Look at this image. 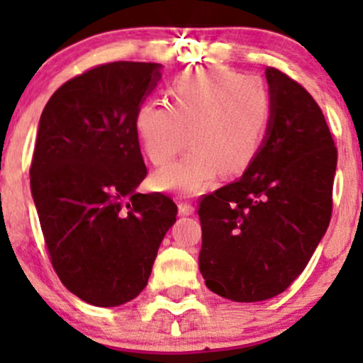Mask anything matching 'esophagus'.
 <instances>
[{"label": "esophagus", "instance_id": "1", "mask_svg": "<svg viewBox=\"0 0 363 363\" xmlns=\"http://www.w3.org/2000/svg\"><path fill=\"white\" fill-rule=\"evenodd\" d=\"M179 215L181 216H187V215H193L194 213V206L187 201H179Z\"/></svg>", "mask_w": 363, "mask_h": 363}]
</instances>
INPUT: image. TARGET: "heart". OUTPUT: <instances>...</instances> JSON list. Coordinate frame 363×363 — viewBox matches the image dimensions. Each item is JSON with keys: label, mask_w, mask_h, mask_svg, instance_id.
Returning a JSON list of instances; mask_svg holds the SVG:
<instances>
[{"label": "heart", "mask_w": 363, "mask_h": 363, "mask_svg": "<svg viewBox=\"0 0 363 363\" xmlns=\"http://www.w3.org/2000/svg\"><path fill=\"white\" fill-rule=\"evenodd\" d=\"M170 106L148 101L136 109L135 131L150 162L165 165L153 186L176 194L205 191L222 176L242 174L259 152L272 118V101L261 82L223 68L179 74L169 89Z\"/></svg>", "instance_id": "1"}]
</instances>
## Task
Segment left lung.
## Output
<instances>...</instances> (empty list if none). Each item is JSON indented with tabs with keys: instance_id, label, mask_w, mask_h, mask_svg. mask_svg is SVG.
I'll use <instances>...</instances> for the list:
<instances>
[{
	"instance_id": "left-lung-1",
	"label": "left lung",
	"mask_w": 363,
	"mask_h": 363,
	"mask_svg": "<svg viewBox=\"0 0 363 363\" xmlns=\"http://www.w3.org/2000/svg\"><path fill=\"white\" fill-rule=\"evenodd\" d=\"M272 118L252 164L199 203V272L234 302L277 297L303 272L333 211L336 152L323 111L301 83L266 68Z\"/></svg>"
}]
</instances>
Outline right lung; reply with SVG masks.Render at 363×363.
<instances>
[{
  "instance_id": "obj_1",
  "label": "right lung",
  "mask_w": 363,
  "mask_h": 363,
  "mask_svg": "<svg viewBox=\"0 0 363 363\" xmlns=\"http://www.w3.org/2000/svg\"><path fill=\"white\" fill-rule=\"evenodd\" d=\"M160 68L133 61L95 66L54 91L40 116L32 198L54 272L91 306L138 297L176 222L169 196L136 193L147 167L135 114Z\"/></svg>"
}]
</instances>
